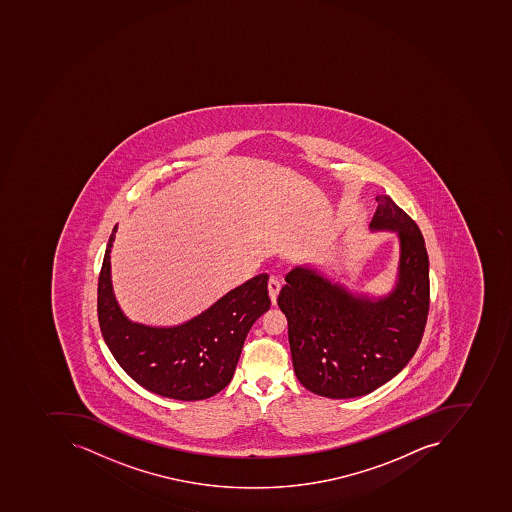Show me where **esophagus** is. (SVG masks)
I'll return each instance as SVG.
<instances>
[{"label":"esophagus","instance_id":"1","mask_svg":"<svg viewBox=\"0 0 512 512\" xmlns=\"http://www.w3.org/2000/svg\"><path fill=\"white\" fill-rule=\"evenodd\" d=\"M268 291H269V299H271V304H276L277 295H279L280 291V282L276 279V277H269L268 280Z\"/></svg>","mask_w":512,"mask_h":512}]
</instances>
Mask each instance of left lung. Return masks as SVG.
Instances as JSON below:
<instances>
[{
	"label": "left lung",
	"instance_id": "obj_1",
	"mask_svg": "<svg viewBox=\"0 0 512 512\" xmlns=\"http://www.w3.org/2000/svg\"><path fill=\"white\" fill-rule=\"evenodd\" d=\"M370 230L399 236L394 290L383 298L355 295L317 269L296 266L277 304L299 383L329 399L366 396L413 358L429 314V257L421 230L389 195H378Z\"/></svg>",
	"mask_w": 512,
	"mask_h": 512
}]
</instances>
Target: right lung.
I'll list each match as a JSON object with an SVG mask.
<instances>
[{
  "instance_id": "right-lung-1",
  "label": "right lung",
  "mask_w": 512,
  "mask_h": 512,
  "mask_svg": "<svg viewBox=\"0 0 512 512\" xmlns=\"http://www.w3.org/2000/svg\"><path fill=\"white\" fill-rule=\"evenodd\" d=\"M113 227L99 282L97 317L105 344L124 372L148 391L168 399L203 400L232 381L247 332L271 306L268 274L228 291L213 306L170 328L134 323L113 295L110 252Z\"/></svg>"
}]
</instances>
